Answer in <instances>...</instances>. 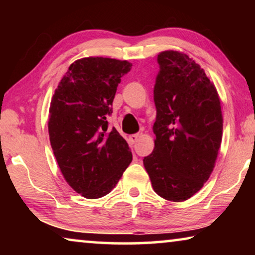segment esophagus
<instances>
[{"instance_id": "34e87169", "label": "esophagus", "mask_w": 255, "mask_h": 255, "mask_svg": "<svg viewBox=\"0 0 255 255\" xmlns=\"http://www.w3.org/2000/svg\"><path fill=\"white\" fill-rule=\"evenodd\" d=\"M139 137H140V135H139L138 133H135V134H131L130 137H128V141H130V144H131V145H133V144H135V142L138 141Z\"/></svg>"}]
</instances>
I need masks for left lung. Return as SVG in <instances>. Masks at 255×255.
Wrapping results in <instances>:
<instances>
[{
  "label": "left lung",
  "mask_w": 255,
  "mask_h": 255,
  "mask_svg": "<svg viewBox=\"0 0 255 255\" xmlns=\"http://www.w3.org/2000/svg\"><path fill=\"white\" fill-rule=\"evenodd\" d=\"M158 64L154 149L144 166L159 196L182 202L214 170L223 135L221 101L203 68L187 54L161 52Z\"/></svg>",
  "instance_id": "obj_1"
}]
</instances>
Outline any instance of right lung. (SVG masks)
<instances>
[{
    "instance_id": "right-lung-1",
    "label": "right lung",
    "mask_w": 255,
    "mask_h": 255,
    "mask_svg": "<svg viewBox=\"0 0 255 255\" xmlns=\"http://www.w3.org/2000/svg\"><path fill=\"white\" fill-rule=\"evenodd\" d=\"M131 62L89 57L69 66L50 106L48 133L65 180L86 198L106 196L132 161V153L107 116Z\"/></svg>"
}]
</instances>
